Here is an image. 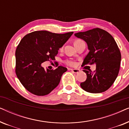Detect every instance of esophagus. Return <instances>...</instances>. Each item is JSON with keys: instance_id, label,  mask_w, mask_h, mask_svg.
<instances>
[{"instance_id": "esophagus-1", "label": "esophagus", "mask_w": 129, "mask_h": 129, "mask_svg": "<svg viewBox=\"0 0 129 129\" xmlns=\"http://www.w3.org/2000/svg\"><path fill=\"white\" fill-rule=\"evenodd\" d=\"M70 70H71L72 72H73V73H79V72H80V70H79V69H70Z\"/></svg>"}]
</instances>
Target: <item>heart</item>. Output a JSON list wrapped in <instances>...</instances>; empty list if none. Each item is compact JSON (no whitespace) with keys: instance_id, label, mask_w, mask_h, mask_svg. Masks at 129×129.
I'll use <instances>...</instances> for the list:
<instances>
[{"instance_id":"b5f03b06","label":"heart","mask_w":129,"mask_h":129,"mask_svg":"<svg viewBox=\"0 0 129 129\" xmlns=\"http://www.w3.org/2000/svg\"><path fill=\"white\" fill-rule=\"evenodd\" d=\"M81 41H82V40H80V39H77V40H76L75 42V43H78V42H80ZM62 49L63 48H62V47H61V48H60V50H62ZM66 63L68 64H69V65H70V66H73V65H74V64H75L73 61H72L71 60H67L66 61Z\"/></svg>"}]
</instances>
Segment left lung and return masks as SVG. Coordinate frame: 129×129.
Wrapping results in <instances>:
<instances>
[{"label":"left lung","mask_w":129,"mask_h":129,"mask_svg":"<svg viewBox=\"0 0 129 129\" xmlns=\"http://www.w3.org/2000/svg\"><path fill=\"white\" fill-rule=\"evenodd\" d=\"M75 36L85 41L89 50L83 65H96L94 72L83 70L87 79L81 83V87L91 93L104 92L113 84L119 74L121 53L117 43L110 33L99 28L76 33Z\"/></svg>","instance_id":"1"}]
</instances>
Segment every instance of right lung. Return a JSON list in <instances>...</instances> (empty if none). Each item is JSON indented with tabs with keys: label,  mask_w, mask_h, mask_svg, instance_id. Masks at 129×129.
Here are the masks:
<instances>
[{
	"label": "right lung",
	"mask_w": 129,
	"mask_h": 129,
	"mask_svg": "<svg viewBox=\"0 0 129 129\" xmlns=\"http://www.w3.org/2000/svg\"><path fill=\"white\" fill-rule=\"evenodd\" d=\"M73 32L58 34L35 31L24 36L16 50V73L26 90L37 96H45L57 87L67 68L45 69L42 64L54 60L58 50Z\"/></svg>",
	"instance_id": "right-lung-1"
}]
</instances>
